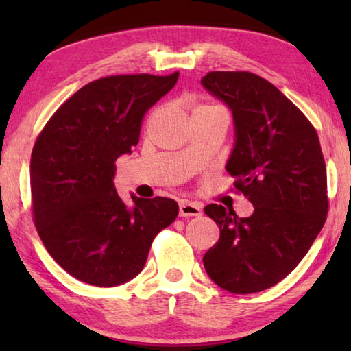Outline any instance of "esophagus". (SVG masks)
<instances>
[{"label": "esophagus", "instance_id": "1", "mask_svg": "<svg viewBox=\"0 0 351 351\" xmlns=\"http://www.w3.org/2000/svg\"><path fill=\"white\" fill-rule=\"evenodd\" d=\"M201 206L198 203H190V201H181L180 203V215L181 217H199Z\"/></svg>", "mask_w": 351, "mask_h": 351}]
</instances>
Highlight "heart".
<instances>
[{
	"instance_id": "heart-1",
	"label": "heart",
	"mask_w": 351,
	"mask_h": 351,
	"mask_svg": "<svg viewBox=\"0 0 351 351\" xmlns=\"http://www.w3.org/2000/svg\"><path fill=\"white\" fill-rule=\"evenodd\" d=\"M198 108H215V110H219V111L224 112V110L219 108V106H212V105H203V106H198Z\"/></svg>"
}]
</instances>
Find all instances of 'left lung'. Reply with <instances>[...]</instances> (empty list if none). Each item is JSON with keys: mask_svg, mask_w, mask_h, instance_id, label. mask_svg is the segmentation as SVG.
<instances>
[{"mask_svg": "<svg viewBox=\"0 0 351 351\" xmlns=\"http://www.w3.org/2000/svg\"><path fill=\"white\" fill-rule=\"evenodd\" d=\"M232 111L235 141L226 170L251 201V217L204 207L219 240L204 254L219 288L251 294L283 280L305 257L328 212L326 170L317 133L268 80L246 71H213L201 79Z\"/></svg>", "mask_w": 351, "mask_h": 351, "instance_id": "left-lung-1", "label": "left lung"}]
</instances>
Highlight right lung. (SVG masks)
<instances>
[{
	"mask_svg": "<svg viewBox=\"0 0 351 351\" xmlns=\"http://www.w3.org/2000/svg\"><path fill=\"white\" fill-rule=\"evenodd\" d=\"M180 73L111 75L71 96L46 123L31 156L34 221L62 268L94 287H117L144 269L152 241L178 217L176 201L114 187L116 159L132 154L145 111Z\"/></svg>",
	"mask_w": 351,
	"mask_h": 351,
	"instance_id": "1",
	"label": "right lung"
}]
</instances>
